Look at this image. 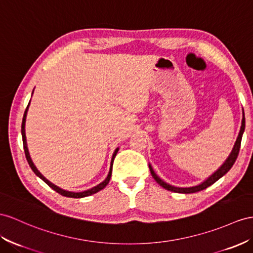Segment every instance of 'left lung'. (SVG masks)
I'll use <instances>...</instances> for the list:
<instances>
[{
  "mask_svg": "<svg viewBox=\"0 0 253 253\" xmlns=\"http://www.w3.org/2000/svg\"><path fill=\"white\" fill-rule=\"evenodd\" d=\"M244 131H245V115H244V113H243V121H242L241 130H239L237 140H236V142H235L234 147H233V150H232V152H231V154H230V156L228 157V159H226V160L224 161V164H223L221 167H220L219 169H218L215 173L211 174V175L209 178H207L206 180H204L203 183H201V184H199V185H197V186H193V187H186V188H180V187L172 186V185H169V184H167L166 182H164V180L161 179V178L157 175V174L154 172L152 166L148 165V167H150L152 176L154 177V179L156 180V182H157L161 187H164L165 189L173 191V192L193 193V192H198V191L203 190V189L207 188V187H210L211 185H212L213 183H216L219 178H221L225 173L229 172V170L233 167V165H234V163L236 161V158H237V156H238L239 148H241V143H242V138H243Z\"/></svg>",
  "mask_w": 253,
  "mask_h": 253,
  "instance_id": "1",
  "label": "left lung"
}]
</instances>
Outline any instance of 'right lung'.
<instances>
[{
  "instance_id": "1",
  "label": "right lung",
  "mask_w": 253,
  "mask_h": 253,
  "mask_svg": "<svg viewBox=\"0 0 253 253\" xmlns=\"http://www.w3.org/2000/svg\"><path fill=\"white\" fill-rule=\"evenodd\" d=\"M30 101H31V100H30ZM29 106H30V102H29V105H28L27 109H25V112H24V115H23L22 125H21V133H22V141H23V148H24L25 157H27V160H28V163H29V165H30V167H31V169L33 170V172L36 174V175H37L38 177H40V178H42V179L43 180V182L46 183L49 187H51V188H52L53 190H55L56 192H59L60 194H62V196H64V197H68V198H76V199H78V198L88 197V196H90V194H94V193L98 192V191H100L101 189L105 188V187L108 185L110 178H111L113 160H114V158H115V156H116V154H118V152H119V147L116 148V150H115V151H114V153H113V156H112V159H111V165H110V171H109V174H108L107 178H106L105 180H103V182H101L100 184H98L97 186L93 187V188H90V189L85 190V191H82V192H73V191L64 190V189L60 188V187H57L56 185L52 184V183L50 182V180H48L46 177H44V176L42 175V174L40 171L37 170V168L35 167V165L33 164V161H32V159H31L30 153H29V150H28V145H27V138H25V120H27V113H28Z\"/></svg>"
}]
</instances>
